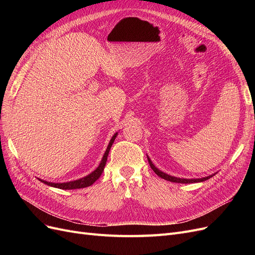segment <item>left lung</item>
Here are the masks:
<instances>
[{
	"mask_svg": "<svg viewBox=\"0 0 255 255\" xmlns=\"http://www.w3.org/2000/svg\"><path fill=\"white\" fill-rule=\"evenodd\" d=\"M146 157H148V160H149V164L152 168V170L155 172L158 176H160L161 179H164L166 181H169V182H173V183H181V184H189V183H200V182H204L208 179H211L212 176H214L216 173H213L211 175H207V176H204V177H199V179H182V177H176V176H172L170 174H167L165 172H163L161 170H159L158 168H156L155 166H154V164L152 163V160L150 159V157L146 155Z\"/></svg>",
	"mask_w": 255,
	"mask_h": 255,
	"instance_id": "8db88e82",
	"label": "left lung"
}]
</instances>
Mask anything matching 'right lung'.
Here are the masks:
<instances>
[{
  "label": "right lung",
  "instance_id": "obj_1",
  "mask_svg": "<svg viewBox=\"0 0 255 255\" xmlns=\"http://www.w3.org/2000/svg\"><path fill=\"white\" fill-rule=\"evenodd\" d=\"M118 133L114 134V136L112 137V139L109 143V145H107V149L104 153V155L102 157V160L101 163L99 164V166L97 167L96 170L92 171L91 173H89L88 175L82 177V179H79V180H75V181H70V182H66V183H52V182H48V181H43L41 179H38L40 182L44 183L49 185V186H52V187H55V188H59V189H79V188H84V187H88L90 186V185L94 184L100 176H101L103 170H104V167L106 165V160H107V156H109V153H110V150L112 148V145L116 139V137H117Z\"/></svg>",
  "mask_w": 255,
  "mask_h": 255
}]
</instances>
